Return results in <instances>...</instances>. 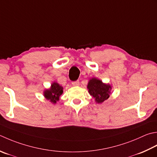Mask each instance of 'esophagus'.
<instances>
[{"mask_svg": "<svg viewBox=\"0 0 157 157\" xmlns=\"http://www.w3.org/2000/svg\"><path fill=\"white\" fill-rule=\"evenodd\" d=\"M72 84H73V86H79V81L76 80V81H74V82H72Z\"/></svg>", "mask_w": 157, "mask_h": 157, "instance_id": "esophagus-1", "label": "esophagus"}]
</instances>
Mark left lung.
Listing matches in <instances>:
<instances>
[{
	"instance_id": "8db88e82",
	"label": "left lung",
	"mask_w": 157,
	"mask_h": 157,
	"mask_svg": "<svg viewBox=\"0 0 157 157\" xmlns=\"http://www.w3.org/2000/svg\"><path fill=\"white\" fill-rule=\"evenodd\" d=\"M88 89L90 94L98 103L103 102L109 97L111 86L103 84L97 78L91 79L88 82Z\"/></svg>"
}]
</instances>
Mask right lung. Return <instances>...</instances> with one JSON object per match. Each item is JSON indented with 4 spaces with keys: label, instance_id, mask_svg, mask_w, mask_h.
Instances as JSON below:
<instances>
[{
    "label": "right lung",
    "instance_id": "1",
    "mask_svg": "<svg viewBox=\"0 0 157 157\" xmlns=\"http://www.w3.org/2000/svg\"><path fill=\"white\" fill-rule=\"evenodd\" d=\"M63 87L58 83L54 82L52 84L50 89L44 92V96L48 100L55 103H56V101L59 100V97L63 94Z\"/></svg>",
    "mask_w": 157,
    "mask_h": 157
}]
</instances>
